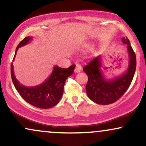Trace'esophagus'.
<instances>
[{
  "label": "esophagus",
  "instance_id": "esophagus-1",
  "mask_svg": "<svg viewBox=\"0 0 146 146\" xmlns=\"http://www.w3.org/2000/svg\"><path fill=\"white\" fill-rule=\"evenodd\" d=\"M81 71H82L81 65L79 64H77L76 66H75V73H80Z\"/></svg>",
  "mask_w": 146,
  "mask_h": 146
}]
</instances>
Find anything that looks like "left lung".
<instances>
[{
  "label": "left lung",
  "mask_w": 146,
  "mask_h": 146,
  "mask_svg": "<svg viewBox=\"0 0 146 146\" xmlns=\"http://www.w3.org/2000/svg\"><path fill=\"white\" fill-rule=\"evenodd\" d=\"M123 44L127 46L129 64L127 71L120 76L108 80L105 78L102 71V57L98 56L83 68L88 75L86 84L87 95L95 103L107 105L118 100L128 90L136 70V55L132 49L127 37L122 38Z\"/></svg>",
  "instance_id": "1"
}]
</instances>
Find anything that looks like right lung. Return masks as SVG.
Returning <instances> with one entry per match:
<instances>
[{
	"mask_svg": "<svg viewBox=\"0 0 146 146\" xmlns=\"http://www.w3.org/2000/svg\"><path fill=\"white\" fill-rule=\"evenodd\" d=\"M31 40L32 37H25L19 43L15 52L13 61L15 59L18 48L28 44ZM75 67L74 64L67 68L55 66L48 79L41 84L36 86L27 87L18 81L14 75L13 63L11 65V75L15 88L25 101L37 108L46 109L55 106L61 100L65 81L68 77L73 74Z\"/></svg>",
	"mask_w": 146,
	"mask_h": 146,
	"instance_id": "right-lung-1",
	"label": "right lung"
}]
</instances>
